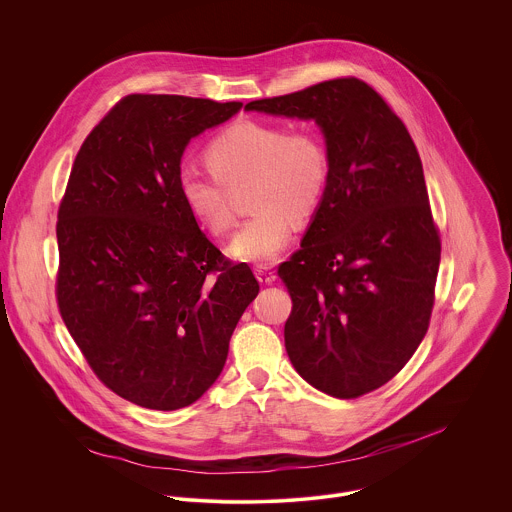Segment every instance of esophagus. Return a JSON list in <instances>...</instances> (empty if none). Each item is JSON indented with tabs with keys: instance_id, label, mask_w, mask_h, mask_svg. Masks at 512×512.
Segmentation results:
<instances>
[{
	"instance_id": "1",
	"label": "esophagus",
	"mask_w": 512,
	"mask_h": 512,
	"mask_svg": "<svg viewBox=\"0 0 512 512\" xmlns=\"http://www.w3.org/2000/svg\"><path fill=\"white\" fill-rule=\"evenodd\" d=\"M254 274H256V278H258V282H262V284H272V282H276V272H274L272 266H256Z\"/></svg>"
}]
</instances>
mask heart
<instances>
[{
	"label": "heart",
	"instance_id": "heart-1",
	"mask_svg": "<svg viewBox=\"0 0 512 512\" xmlns=\"http://www.w3.org/2000/svg\"><path fill=\"white\" fill-rule=\"evenodd\" d=\"M211 171L183 165L179 195L189 213L211 234L232 228V191L250 185L256 211L234 234L228 252L248 264H270L290 244L293 220L311 219L329 187L331 163L325 138L309 126L240 120L207 146Z\"/></svg>",
	"mask_w": 512,
	"mask_h": 512
}]
</instances>
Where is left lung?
<instances>
[{
  "mask_svg": "<svg viewBox=\"0 0 512 512\" xmlns=\"http://www.w3.org/2000/svg\"><path fill=\"white\" fill-rule=\"evenodd\" d=\"M246 110L315 120L329 187L301 248L280 264L292 295L286 351L317 390L359 398L412 359L430 327L441 240L420 153L365 80L333 78Z\"/></svg>",
  "mask_w": 512,
  "mask_h": 512,
  "instance_id": "1",
  "label": "left lung"
}]
</instances>
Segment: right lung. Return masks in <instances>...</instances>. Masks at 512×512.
I'll use <instances>...</instances> for the list:
<instances>
[{"label":"right lung","mask_w":512,"mask_h":512,"mask_svg":"<svg viewBox=\"0 0 512 512\" xmlns=\"http://www.w3.org/2000/svg\"><path fill=\"white\" fill-rule=\"evenodd\" d=\"M242 108L130 94L78 149L57 215V303L98 380L149 410H179L219 378L232 331L258 295L185 207L191 138Z\"/></svg>","instance_id":"1"}]
</instances>
